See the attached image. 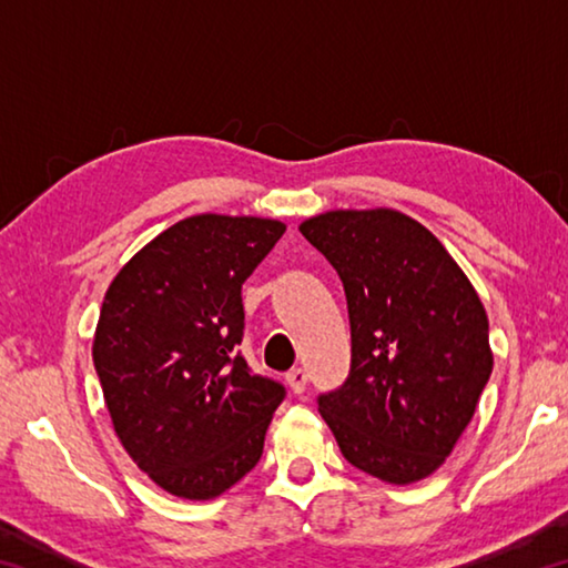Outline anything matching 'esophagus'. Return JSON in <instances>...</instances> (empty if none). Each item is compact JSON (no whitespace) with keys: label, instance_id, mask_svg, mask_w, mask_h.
<instances>
[{"label":"esophagus","instance_id":"34e87169","mask_svg":"<svg viewBox=\"0 0 568 568\" xmlns=\"http://www.w3.org/2000/svg\"><path fill=\"white\" fill-rule=\"evenodd\" d=\"M285 381H287V386H291L293 393H303L305 386H307V373H305V368H293L285 376Z\"/></svg>","mask_w":568,"mask_h":568}]
</instances>
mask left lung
I'll return each mask as SVG.
<instances>
[{
	"instance_id": "1",
	"label": "left lung",
	"mask_w": 568,
	"mask_h": 568,
	"mask_svg": "<svg viewBox=\"0 0 568 568\" xmlns=\"http://www.w3.org/2000/svg\"><path fill=\"white\" fill-rule=\"evenodd\" d=\"M301 233L348 301L351 373L318 396L341 454L388 484L430 476L491 378L474 285L434 233L396 210H333Z\"/></svg>"
}]
</instances>
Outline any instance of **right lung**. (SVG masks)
Returning <instances> with one entry per match:
<instances>
[{"label": "right lung", "mask_w": 568, "mask_h": 568, "mask_svg": "<svg viewBox=\"0 0 568 568\" xmlns=\"http://www.w3.org/2000/svg\"><path fill=\"white\" fill-rule=\"evenodd\" d=\"M285 225L195 215L140 250L104 295L92 361L114 434L168 494L205 501L263 456L285 386L243 358V283Z\"/></svg>", "instance_id": "obj_1"}]
</instances>
